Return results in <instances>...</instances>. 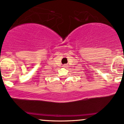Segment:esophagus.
Masks as SVG:
<instances>
[{"label": "esophagus", "instance_id": "34e87169", "mask_svg": "<svg viewBox=\"0 0 124 124\" xmlns=\"http://www.w3.org/2000/svg\"><path fill=\"white\" fill-rule=\"evenodd\" d=\"M67 66H68V65H67V64H64V65H63V67H65H65H67Z\"/></svg>", "mask_w": 124, "mask_h": 124}]
</instances>
